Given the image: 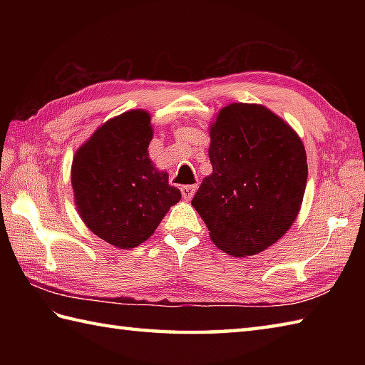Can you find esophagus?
<instances>
[{"label":"esophagus","mask_w":365,"mask_h":365,"mask_svg":"<svg viewBox=\"0 0 365 365\" xmlns=\"http://www.w3.org/2000/svg\"><path fill=\"white\" fill-rule=\"evenodd\" d=\"M196 190H197V185H196V183H195V185H183V187L180 188L183 199H185V200H190L192 196H195Z\"/></svg>","instance_id":"obj_1"}]
</instances>
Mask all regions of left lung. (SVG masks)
Returning <instances> with one entry per match:
<instances>
[{"label":"left lung","instance_id":"8db88e82","mask_svg":"<svg viewBox=\"0 0 365 365\" xmlns=\"http://www.w3.org/2000/svg\"><path fill=\"white\" fill-rule=\"evenodd\" d=\"M213 166L191 205L221 251L246 257L265 251L297 220L307 157L289 123L257 103H230L210 123Z\"/></svg>","mask_w":365,"mask_h":365}]
</instances>
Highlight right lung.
Here are the masks:
<instances>
[{"label": "right lung", "mask_w": 365, "mask_h": 365, "mask_svg": "<svg viewBox=\"0 0 365 365\" xmlns=\"http://www.w3.org/2000/svg\"><path fill=\"white\" fill-rule=\"evenodd\" d=\"M150 114L131 110L106 120L76 150L72 188L91 232L119 250L144 243L182 199L149 158Z\"/></svg>", "instance_id": "obj_1"}]
</instances>
